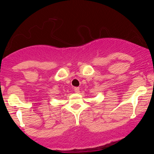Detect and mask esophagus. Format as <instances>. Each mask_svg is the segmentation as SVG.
Returning a JSON list of instances; mask_svg holds the SVG:
<instances>
[{
  "label": "esophagus",
  "mask_w": 154,
  "mask_h": 154,
  "mask_svg": "<svg viewBox=\"0 0 154 154\" xmlns=\"http://www.w3.org/2000/svg\"><path fill=\"white\" fill-rule=\"evenodd\" d=\"M74 91H75L76 93H79V92H80V88H78V87H75V88H74Z\"/></svg>",
  "instance_id": "obj_1"
}]
</instances>
